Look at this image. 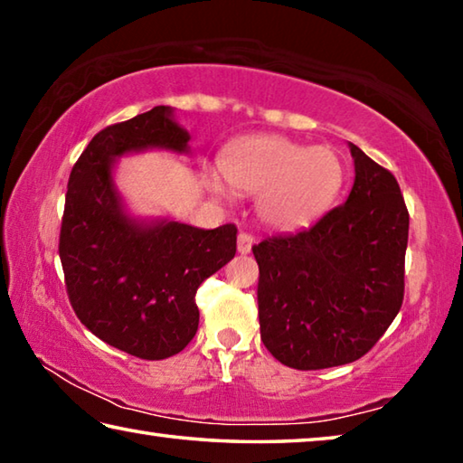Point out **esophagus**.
Instances as JSON below:
<instances>
[{
  "mask_svg": "<svg viewBox=\"0 0 463 463\" xmlns=\"http://www.w3.org/2000/svg\"><path fill=\"white\" fill-rule=\"evenodd\" d=\"M253 242H255L253 234H250V232H239V237H237V249H239V253H241V255L250 253V247H253Z\"/></svg>",
  "mask_w": 463,
  "mask_h": 463,
  "instance_id": "34e87169",
  "label": "esophagus"
}]
</instances>
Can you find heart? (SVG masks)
Returning a JSON list of instances; mask_svg holds the SVG:
<instances>
[{
	"mask_svg": "<svg viewBox=\"0 0 463 463\" xmlns=\"http://www.w3.org/2000/svg\"><path fill=\"white\" fill-rule=\"evenodd\" d=\"M221 169L234 192L257 194V216L278 231H296L317 221L345 179L343 161L333 148L276 135L232 140L221 156ZM213 185L221 187L216 179Z\"/></svg>",
	"mask_w": 463,
	"mask_h": 463,
	"instance_id": "1",
	"label": "heart"
}]
</instances>
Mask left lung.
I'll return each mask as SVG.
<instances>
[{
    "instance_id": "8db88e82",
    "label": "left lung",
    "mask_w": 463,
    "mask_h": 463,
    "mask_svg": "<svg viewBox=\"0 0 463 463\" xmlns=\"http://www.w3.org/2000/svg\"><path fill=\"white\" fill-rule=\"evenodd\" d=\"M349 146L355 184L347 202L307 231L253 245L261 341L294 370L364 357L402 307L409 210L396 177Z\"/></svg>"
}]
</instances>
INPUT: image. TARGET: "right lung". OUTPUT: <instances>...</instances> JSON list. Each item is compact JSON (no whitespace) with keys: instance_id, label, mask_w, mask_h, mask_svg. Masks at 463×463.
<instances>
[{"instance_id":"add662e5","label":"right lung","mask_w":463,"mask_h":463,"mask_svg":"<svg viewBox=\"0 0 463 463\" xmlns=\"http://www.w3.org/2000/svg\"><path fill=\"white\" fill-rule=\"evenodd\" d=\"M190 135L156 106L90 140L71 169L59 255L77 318L112 347L167 359L194 339L195 292L237 253V226L138 224L124 214L112 182L116 156L148 146L185 153Z\"/></svg>"}]
</instances>
